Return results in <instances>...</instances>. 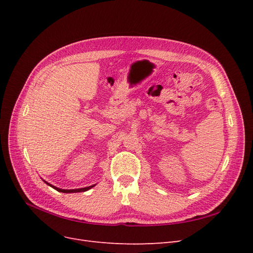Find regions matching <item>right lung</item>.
I'll return each instance as SVG.
<instances>
[{
	"instance_id": "right-lung-1",
	"label": "right lung",
	"mask_w": 253,
	"mask_h": 253,
	"mask_svg": "<svg viewBox=\"0 0 253 253\" xmlns=\"http://www.w3.org/2000/svg\"><path fill=\"white\" fill-rule=\"evenodd\" d=\"M45 183H46V185H48L49 187H51V188H53L55 190H57V191H59V192H62V193H76V192H85V191H87V190H89V189H91L93 187H95V185H93V186H89V187H85V188H80V189H71V190H66V189H60V188H57V187H55V186H52V185H50L49 182H47V181H45V180H43Z\"/></svg>"
}]
</instances>
